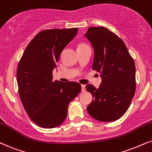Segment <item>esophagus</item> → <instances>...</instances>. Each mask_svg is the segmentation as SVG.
<instances>
[{"instance_id":"esophagus-1","label":"esophagus","mask_w":152,"mask_h":152,"mask_svg":"<svg viewBox=\"0 0 152 152\" xmlns=\"http://www.w3.org/2000/svg\"><path fill=\"white\" fill-rule=\"evenodd\" d=\"M86 91V86L84 84H82V91L84 92Z\"/></svg>"}]
</instances>
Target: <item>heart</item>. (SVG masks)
<instances>
[{"label":"heart","instance_id":"1","mask_svg":"<svg viewBox=\"0 0 152 152\" xmlns=\"http://www.w3.org/2000/svg\"><path fill=\"white\" fill-rule=\"evenodd\" d=\"M85 46H87V45H86V44H80L78 46V48H80V47H85Z\"/></svg>","mask_w":152,"mask_h":152}]
</instances>
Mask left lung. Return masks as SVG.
<instances>
[{"label":"left lung","mask_w":152,"mask_h":152,"mask_svg":"<svg viewBox=\"0 0 152 152\" xmlns=\"http://www.w3.org/2000/svg\"><path fill=\"white\" fill-rule=\"evenodd\" d=\"M85 36L94 51L92 69L102 77L98 88L86 86L94 98L88 113L98 121H114L126 113L135 94V62L124 41L107 28L89 27Z\"/></svg>","instance_id":"obj_1"}]
</instances>
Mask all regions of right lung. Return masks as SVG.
Returning a JSON list of instances; mask_svg holds the SVG:
<instances>
[{"mask_svg":"<svg viewBox=\"0 0 152 152\" xmlns=\"http://www.w3.org/2000/svg\"><path fill=\"white\" fill-rule=\"evenodd\" d=\"M77 31V28L42 31L28 45L19 62V97L30 119L42 128L61 125L69 103L82 89L77 82L53 81L52 73L61 53Z\"/></svg>","mask_w":152,"mask_h":152,"instance_id":"1","label":"right lung"}]
</instances>
